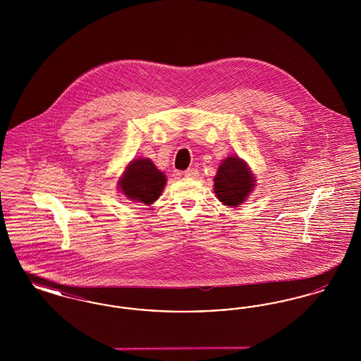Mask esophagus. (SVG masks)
<instances>
[{"mask_svg":"<svg viewBox=\"0 0 361 361\" xmlns=\"http://www.w3.org/2000/svg\"><path fill=\"white\" fill-rule=\"evenodd\" d=\"M199 176V171L197 169H188L185 171V177L188 178H196Z\"/></svg>","mask_w":361,"mask_h":361,"instance_id":"34e87169","label":"esophagus"}]
</instances>
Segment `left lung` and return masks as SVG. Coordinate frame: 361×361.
<instances>
[{
	"mask_svg": "<svg viewBox=\"0 0 361 361\" xmlns=\"http://www.w3.org/2000/svg\"><path fill=\"white\" fill-rule=\"evenodd\" d=\"M256 187V176L246 161L231 155L222 161L214 177V192L218 200L228 207H240Z\"/></svg>",
	"mask_w": 361,
	"mask_h": 361,
	"instance_id": "1",
	"label": "left lung"
}]
</instances>
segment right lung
<instances>
[{
	"mask_svg": "<svg viewBox=\"0 0 361 361\" xmlns=\"http://www.w3.org/2000/svg\"><path fill=\"white\" fill-rule=\"evenodd\" d=\"M166 181L150 158H135L124 168L116 187L130 202L150 206L162 195Z\"/></svg>",
	"mask_w": 361,
	"mask_h": 361,
	"instance_id": "right-lung-1",
	"label": "right lung"
}]
</instances>
